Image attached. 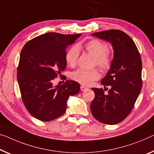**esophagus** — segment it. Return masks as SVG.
Here are the masks:
<instances>
[{
  "mask_svg": "<svg viewBox=\"0 0 154 154\" xmlns=\"http://www.w3.org/2000/svg\"><path fill=\"white\" fill-rule=\"evenodd\" d=\"M80 89H81V91H85L86 89H87V87H85V86H80Z\"/></svg>",
  "mask_w": 154,
  "mask_h": 154,
  "instance_id": "34e87169",
  "label": "esophagus"
}]
</instances>
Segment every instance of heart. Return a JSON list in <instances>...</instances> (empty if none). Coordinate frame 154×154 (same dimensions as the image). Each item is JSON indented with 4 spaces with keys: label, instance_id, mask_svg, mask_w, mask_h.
Here are the masks:
<instances>
[{
    "label": "heart",
    "instance_id": "b5f03b06",
    "mask_svg": "<svg viewBox=\"0 0 154 154\" xmlns=\"http://www.w3.org/2000/svg\"><path fill=\"white\" fill-rule=\"evenodd\" d=\"M84 47L94 57V65H98L102 69L107 71L111 67L112 56L107 51V45L98 39H91L85 42ZM79 45L71 47L65 54V61L70 67H74L77 64L79 56ZM100 77V72L97 69L86 70L79 69L71 74V79L84 85H89Z\"/></svg>",
    "mask_w": 154,
    "mask_h": 154
}]
</instances>
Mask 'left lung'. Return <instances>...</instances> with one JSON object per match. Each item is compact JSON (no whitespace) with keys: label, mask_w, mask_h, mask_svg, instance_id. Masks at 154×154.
<instances>
[{"label":"left lung","mask_w":154,"mask_h":154,"mask_svg":"<svg viewBox=\"0 0 154 154\" xmlns=\"http://www.w3.org/2000/svg\"><path fill=\"white\" fill-rule=\"evenodd\" d=\"M91 35L112 44L113 58L100 82L111 88L107 95L102 88H91L95 98L91 103V112L102 123L116 125L128 116L140 94L143 85L141 57L133 40L124 32L111 29Z\"/></svg>","instance_id":"1"}]
</instances>
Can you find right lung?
I'll return each instance as SVG.
<instances>
[{"label":"right lung","mask_w":154,"mask_h":154,"mask_svg":"<svg viewBox=\"0 0 154 154\" xmlns=\"http://www.w3.org/2000/svg\"><path fill=\"white\" fill-rule=\"evenodd\" d=\"M80 35L47 33L28 41L21 50L18 85L26 109L36 119L47 122L61 116L68 98L79 92L80 85L74 80L56 87L52 80L67 67L66 49Z\"/></svg>","instance_id":"obj_1"}]
</instances>
